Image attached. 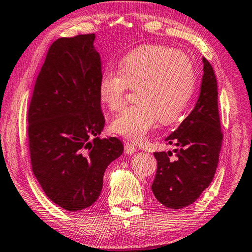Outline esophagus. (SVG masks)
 I'll return each mask as SVG.
<instances>
[{"instance_id": "34e87169", "label": "esophagus", "mask_w": 252, "mask_h": 252, "mask_svg": "<svg viewBox=\"0 0 252 252\" xmlns=\"http://www.w3.org/2000/svg\"><path fill=\"white\" fill-rule=\"evenodd\" d=\"M136 152V147L131 143L125 144V154H134Z\"/></svg>"}]
</instances>
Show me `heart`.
Here are the masks:
<instances>
[{
    "label": "heart",
    "mask_w": 252,
    "mask_h": 252,
    "mask_svg": "<svg viewBox=\"0 0 252 252\" xmlns=\"http://www.w3.org/2000/svg\"><path fill=\"white\" fill-rule=\"evenodd\" d=\"M130 86H137V101L114 117L112 128L124 137L140 140L157 121L167 125L182 115L195 91V67L187 56L173 47L143 45L124 57L119 69L104 70L99 82L100 99L110 109H119Z\"/></svg>",
    "instance_id": "heart-1"
}]
</instances>
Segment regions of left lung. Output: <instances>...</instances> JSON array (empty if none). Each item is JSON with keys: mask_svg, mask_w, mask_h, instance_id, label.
<instances>
[{"mask_svg": "<svg viewBox=\"0 0 252 252\" xmlns=\"http://www.w3.org/2000/svg\"><path fill=\"white\" fill-rule=\"evenodd\" d=\"M204 76L195 108L166 138L171 152H155L156 177L152 190L156 199L171 209L195 202L213 182L222 144L218 110V87L213 66L205 57Z\"/></svg>", "mask_w": 252, "mask_h": 252, "instance_id": "left-lung-1", "label": "left lung"}]
</instances>
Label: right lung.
Listing matches in <instances>:
<instances>
[{
    "mask_svg": "<svg viewBox=\"0 0 252 252\" xmlns=\"http://www.w3.org/2000/svg\"><path fill=\"white\" fill-rule=\"evenodd\" d=\"M94 39L91 33L52 43L28 112L33 173L45 195L68 211L98 199L106 168L124 151L118 138L98 137L105 117Z\"/></svg>",
    "mask_w": 252,
    "mask_h": 252,
    "instance_id": "obj_1",
    "label": "right lung"
}]
</instances>
